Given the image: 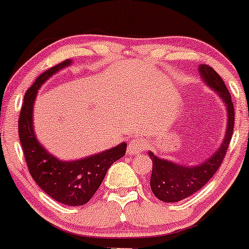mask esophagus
Instances as JSON below:
<instances>
[{
  "label": "esophagus",
  "instance_id": "1",
  "mask_svg": "<svg viewBox=\"0 0 249 249\" xmlns=\"http://www.w3.org/2000/svg\"><path fill=\"white\" fill-rule=\"evenodd\" d=\"M147 144L143 138L141 137H135L129 142V145H127V154L130 155H139L142 151L146 149Z\"/></svg>",
  "mask_w": 249,
  "mask_h": 249
}]
</instances>
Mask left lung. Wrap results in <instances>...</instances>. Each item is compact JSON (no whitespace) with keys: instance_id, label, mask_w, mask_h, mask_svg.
Returning <instances> with one entry per match:
<instances>
[{"instance_id":"1","label":"left lung","mask_w":249,"mask_h":249,"mask_svg":"<svg viewBox=\"0 0 249 249\" xmlns=\"http://www.w3.org/2000/svg\"><path fill=\"white\" fill-rule=\"evenodd\" d=\"M198 72L203 83L217 93L227 110L226 135L218 149L209 158L195 165H185L157 157L149 151L152 160V174L150 187L158 200L178 202L198 191L214 176L220 168L227 149L231 143L234 129V106L231 93L221 76L208 65H200Z\"/></svg>"}]
</instances>
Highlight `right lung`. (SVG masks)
I'll use <instances>...</instances> for the list:
<instances>
[{"instance_id": "right-lung-1", "label": "right lung", "mask_w": 249, "mask_h": 249, "mask_svg": "<svg viewBox=\"0 0 249 249\" xmlns=\"http://www.w3.org/2000/svg\"><path fill=\"white\" fill-rule=\"evenodd\" d=\"M72 65V60L43 72L24 94L18 118V137L22 145L27 166L36 184L55 201L66 206H83L87 203L102 184L108 168L126 152V143L105 151L74 160H59L49 154L37 141L33 126V108L39 89L59 71Z\"/></svg>"}]
</instances>
